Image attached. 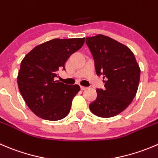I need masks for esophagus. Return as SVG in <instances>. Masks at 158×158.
<instances>
[{"label": "esophagus", "mask_w": 158, "mask_h": 158, "mask_svg": "<svg viewBox=\"0 0 158 158\" xmlns=\"http://www.w3.org/2000/svg\"><path fill=\"white\" fill-rule=\"evenodd\" d=\"M81 89L82 90H85L87 89V87H85V86H82V85H81Z\"/></svg>", "instance_id": "34e87169"}]
</instances>
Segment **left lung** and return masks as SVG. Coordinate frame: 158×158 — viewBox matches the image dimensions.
<instances>
[{"mask_svg":"<svg viewBox=\"0 0 158 158\" xmlns=\"http://www.w3.org/2000/svg\"><path fill=\"white\" fill-rule=\"evenodd\" d=\"M95 61L96 74L103 76L105 89H97L90 111L100 117L120 114L131 104L138 89L140 69L134 53L110 37L97 35L85 38Z\"/></svg>","mask_w":158,"mask_h":158,"instance_id":"left-lung-1","label":"left lung"}]
</instances>
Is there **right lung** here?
Returning a JSON list of instances; mask_svg holds the SVG:
<instances>
[{
    "label": "right lung",
    "mask_w": 158,
    "mask_h": 158,
    "mask_svg": "<svg viewBox=\"0 0 158 158\" xmlns=\"http://www.w3.org/2000/svg\"><path fill=\"white\" fill-rule=\"evenodd\" d=\"M84 42L85 38H55L34 48L21 61L18 89L36 116L47 120H59L69 114L80 87L66 85L56 79L59 70L65 69L67 59L82 48Z\"/></svg>",
    "instance_id": "obj_1"
}]
</instances>
